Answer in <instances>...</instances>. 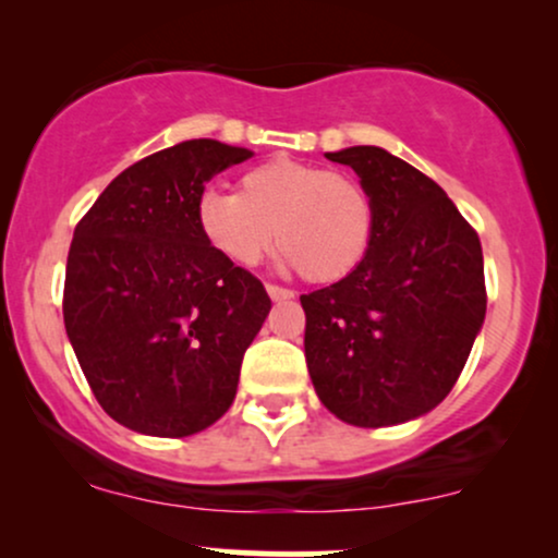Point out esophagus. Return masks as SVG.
I'll list each match as a JSON object with an SVG mask.
<instances>
[{"label":"esophagus","mask_w":558,"mask_h":558,"mask_svg":"<svg viewBox=\"0 0 558 558\" xmlns=\"http://www.w3.org/2000/svg\"><path fill=\"white\" fill-rule=\"evenodd\" d=\"M267 293H270L272 301H286V299H293V291H288L283 286H275V283H267Z\"/></svg>","instance_id":"esophagus-1"}]
</instances>
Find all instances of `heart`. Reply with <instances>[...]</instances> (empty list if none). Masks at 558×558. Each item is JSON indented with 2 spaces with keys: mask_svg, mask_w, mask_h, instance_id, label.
<instances>
[{
  "mask_svg": "<svg viewBox=\"0 0 558 558\" xmlns=\"http://www.w3.org/2000/svg\"><path fill=\"white\" fill-rule=\"evenodd\" d=\"M204 243L230 265L254 267L275 246L310 283L349 278L375 239V202L349 172L278 157L246 170L235 194L202 191L194 207Z\"/></svg>",
  "mask_w": 558,
  "mask_h": 558,
  "instance_id": "obj_1",
  "label": "heart"
}]
</instances>
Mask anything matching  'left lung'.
<instances>
[{
    "label": "left lung",
    "mask_w": 558,
    "mask_h": 558,
    "mask_svg": "<svg viewBox=\"0 0 558 558\" xmlns=\"http://www.w3.org/2000/svg\"><path fill=\"white\" fill-rule=\"evenodd\" d=\"M375 202V239L349 278L304 293V354L319 401L356 427L438 407L483 328L475 228L433 178L380 146L328 151Z\"/></svg>",
    "instance_id": "obj_1"
}]
</instances>
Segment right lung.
<instances>
[{
  "instance_id": "add662e5",
  "label": "right lung",
  "mask_w": 558,
  "mask_h": 558,
  "mask_svg": "<svg viewBox=\"0 0 558 558\" xmlns=\"http://www.w3.org/2000/svg\"><path fill=\"white\" fill-rule=\"evenodd\" d=\"M252 157L194 138L138 159L75 226L62 317L96 401L120 425L185 438L228 412L267 312L265 286L207 246V181Z\"/></svg>"
}]
</instances>
